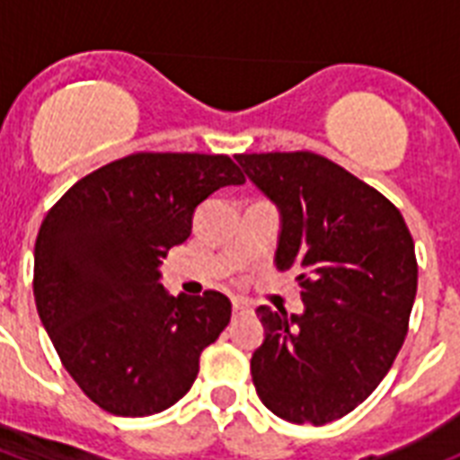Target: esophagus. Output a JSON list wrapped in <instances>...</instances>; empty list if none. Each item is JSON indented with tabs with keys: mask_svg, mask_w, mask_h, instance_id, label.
<instances>
[{
	"mask_svg": "<svg viewBox=\"0 0 460 460\" xmlns=\"http://www.w3.org/2000/svg\"><path fill=\"white\" fill-rule=\"evenodd\" d=\"M231 307H234V314H245L252 310L251 303L243 301V298H234V301H231Z\"/></svg>",
	"mask_w": 460,
	"mask_h": 460,
	"instance_id": "esophagus-1",
	"label": "esophagus"
}]
</instances>
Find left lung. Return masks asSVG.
I'll use <instances>...</instances> for the list:
<instances>
[{"label":"left lung","mask_w":460,"mask_h":460,"mask_svg":"<svg viewBox=\"0 0 460 460\" xmlns=\"http://www.w3.org/2000/svg\"><path fill=\"white\" fill-rule=\"evenodd\" d=\"M279 209L274 265L296 270L305 310L260 305L251 358L260 401L296 425H327L363 403L403 346L418 291L415 245L385 195L314 153L236 155Z\"/></svg>","instance_id":"obj_1"}]
</instances>
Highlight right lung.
Listing matches in <instances>:
<instances>
[{
  "label": "right lung",
  "instance_id": "add662e5",
  "mask_svg": "<svg viewBox=\"0 0 460 460\" xmlns=\"http://www.w3.org/2000/svg\"><path fill=\"white\" fill-rule=\"evenodd\" d=\"M243 181L226 155L138 153L88 173L47 212L35 305L68 375L107 413H159L193 386L231 301L169 296L159 265L190 236L195 208Z\"/></svg>",
  "mask_w": 460,
  "mask_h": 460
}]
</instances>
